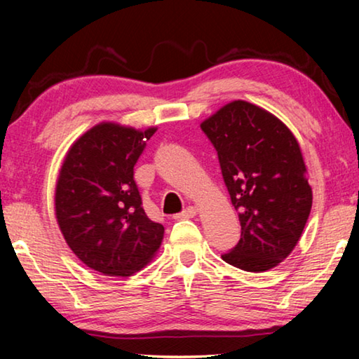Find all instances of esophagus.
<instances>
[{"label": "esophagus", "instance_id": "1", "mask_svg": "<svg viewBox=\"0 0 359 359\" xmlns=\"http://www.w3.org/2000/svg\"><path fill=\"white\" fill-rule=\"evenodd\" d=\"M196 212H198L196 208H193V205H188V208L182 210L179 215H175V218H191V217L196 215Z\"/></svg>", "mask_w": 359, "mask_h": 359}]
</instances>
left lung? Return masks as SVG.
Masks as SVG:
<instances>
[{
  "mask_svg": "<svg viewBox=\"0 0 359 359\" xmlns=\"http://www.w3.org/2000/svg\"><path fill=\"white\" fill-rule=\"evenodd\" d=\"M201 130L220 161L224 185L238 210L241 241L223 261L264 272L293 252L312 209V188L293 133L266 109L231 101Z\"/></svg>",
  "mask_w": 359,
  "mask_h": 359,
  "instance_id": "left-lung-1",
  "label": "left lung"
}]
</instances>
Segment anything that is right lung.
I'll return each mask as SVG.
<instances>
[{"mask_svg": "<svg viewBox=\"0 0 359 359\" xmlns=\"http://www.w3.org/2000/svg\"><path fill=\"white\" fill-rule=\"evenodd\" d=\"M156 128L95 125L71 145L55 187V215L66 244L90 269L130 277L150 263L165 228L142 209L135 165Z\"/></svg>", "mask_w": 359, "mask_h": 359, "instance_id": "1", "label": "right lung"}]
</instances>
